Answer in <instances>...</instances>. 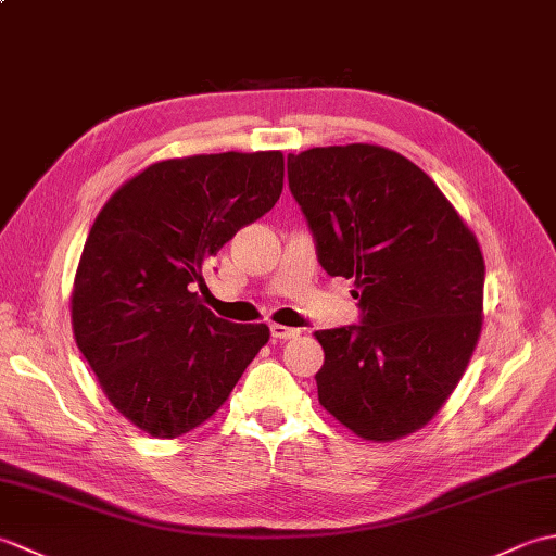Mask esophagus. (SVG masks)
Segmentation results:
<instances>
[{
	"label": "esophagus",
	"mask_w": 556,
	"mask_h": 556,
	"mask_svg": "<svg viewBox=\"0 0 556 556\" xmlns=\"http://www.w3.org/2000/svg\"><path fill=\"white\" fill-rule=\"evenodd\" d=\"M269 334L275 341H287V339L299 337L301 332H299V329H293V327H287V325H269Z\"/></svg>",
	"instance_id": "obj_1"
}]
</instances>
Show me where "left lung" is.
<instances>
[{
    "label": "left lung",
    "instance_id": "obj_1",
    "mask_svg": "<svg viewBox=\"0 0 556 556\" xmlns=\"http://www.w3.org/2000/svg\"><path fill=\"white\" fill-rule=\"evenodd\" d=\"M289 188L329 277L353 279L361 325L320 329L317 399L363 440L420 430L454 392L482 329L485 260L437 184L368 143L289 155Z\"/></svg>",
    "mask_w": 556,
    "mask_h": 556
}]
</instances>
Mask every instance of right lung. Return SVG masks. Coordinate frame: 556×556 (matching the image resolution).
<instances>
[{"instance_id":"add662e5","label":"right lung","mask_w":556,"mask_h":556,"mask_svg":"<svg viewBox=\"0 0 556 556\" xmlns=\"http://www.w3.org/2000/svg\"><path fill=\"white\" fill-rule=\"evenodd\" d=\"M285 155L219 152L155 162L104 203L71 293V325L112 406L172 440L203 425L257 351L267 325L222 320L200 303L205 269L275 207Z\"/></svg>"}]
</instances>
